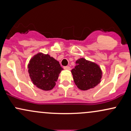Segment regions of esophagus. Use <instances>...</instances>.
<instances>
[{
	"instance_id": "obj_1",
	"label": "esophagus",
	"mask_w": 131,
	"mask_h": 131,
	"mask_svg": "<svg viewBox=\"0 0 131 131\" xmlns=\"http://www.w3.org/2000/svg\"><path fill=\"white\" fill-rule=\"evenodd\" d=\"M63 68L66 70H71L70 67H68V66H67V67H64Z\"/></svg>"
}]
</instances>
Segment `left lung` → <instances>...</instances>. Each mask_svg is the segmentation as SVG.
Segmentation results:
<instances>
[{
  "label": "left lung",
  "mask_w": 131,
  "mask_h": 131,
  "mask_svg": "<svg viewBox=\"0 0 131 131\" xmlns=\"http://www.w3.org/2000/svg\"><path fill=\"white\" fill-rule=\"evenodd\" d=\"M71 73L75 84L81 91L94 88L100 83L102 77L100 66L84 58L76 61V66Z\"/></svg>",
  "instance_id": "obj_1"
}]
</instances>
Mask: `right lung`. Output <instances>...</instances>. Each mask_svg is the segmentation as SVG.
<instances>
[{"mask_svg":"<svg viewBox=\"0 0 131 131\" xmlns=\"http://www.w3.org/2000/svg\"><path fill=\"white\" fill-rule=\"evenodd\" d=\"M28 68L33 84L45 91H50L55 86L60 73L63 70L55 58L42 52L30 59Z\"/></svg>","mask_w":131,"mask_h":131,"instance_id":"1","label":"right lung"}]
</instances>
